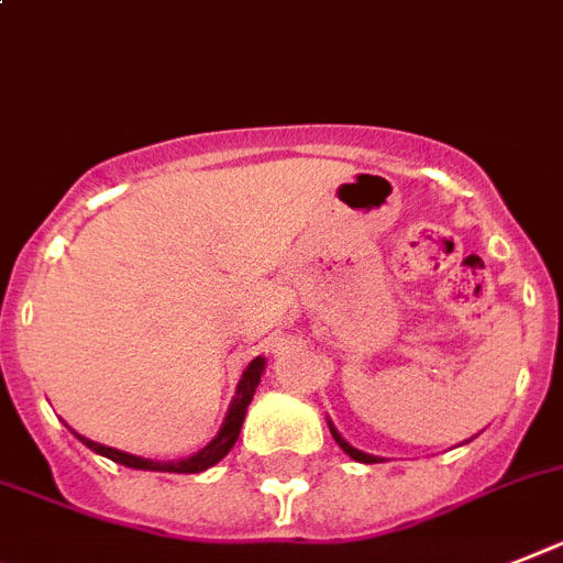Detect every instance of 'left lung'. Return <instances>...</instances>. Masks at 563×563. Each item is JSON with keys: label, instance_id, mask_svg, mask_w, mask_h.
Masks as SVG:
<instances>
[{"label": "left lung", "instance_id": "obj_1", "mask_svg": "<svg viewBox=\"0 0 563 563\" xmlns=\"http://www.w3.org/2000/svg\"><path fill=\"white\" fill-rule=\"evenodd\" d=\"M328 426H331V434H333V440H336V443H339V449H342V452H345L347 457H354L356 463H376V457H374V454H365V452H360V449H354V445L347 443V440L342 438V434H339L336 429H333V422H328Z\"/></svg>", "mask_w": 563, "mask_h": 563}]
</instances>
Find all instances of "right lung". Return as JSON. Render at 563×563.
Here are the masks:
<instances>
[{
  "label": "right lung",
  "instance_id": "obj_1",
  "mask_svg": "<svg viewBox=\"0 0 563 563\" xmlns=\"http://www.w3.org/2000/svg\"><path fill=\"white\" fill-rule=\"evenodd\" d=\"M262 374H264V360L262 356H255L247 368H244V374H241L239 388H235V397H232L230 411H227L221 431H218L216 438H212V443L203 445L201 452H195L192 457L161 463V460L137 457V454L120 452V449H111V445L95 443V440L82 438V434H77V431H74V434H77V438H80L82 443L91 449V452L103 454V457L114 460V463H120V466L143 468V472H172V475H198V472H203V468H209V466H216L218 460H224L227 454H230V449L235 445V440H239V434H241V422H244V415H247V406L253 402L255 388H258V383H262Z\"/></svg>",
  "mask_w": 563,
  "mask_h": 563
}]
</instances>
